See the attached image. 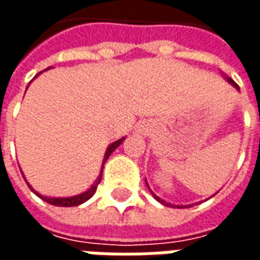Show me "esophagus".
Returning <instances> with one entry per match:
<instances>
[{"instance_id":"1","label":"esophagus","mask_w":260,"mask_h":260,"mask_svg":"<svg viewBox=\"0 0 260 260\" xmlns=\"http://www.w3.org/2000/svg\"><path fill=\"white\" fill-rule=\"evenodd\" d=\"M146 126H147L146 124H145V125H141V129H146Z\"/></svg>"}]
</instances>
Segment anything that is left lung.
I'll return each mask as SVG.
<instances>
[{"label": "left lung", "mask_w": 260, "mask_h": 260, "mask_svg": "<svg viewBox=\"0 0 260 260\" xmlns=\"http://www.w3.org/2000/svg\"><path fill=\"white\" fill-rule=\"evenodd\" d=\"M227 80H229V82H230V83H231V85L234 86L235 89H240V87H238V85H237V83H235L234 80H233V79H230V78H229V79H227ZM146 185H147V184H146ZM147 188H149V186H147ZM149 189H150V188H149ZM150 192H152V191H150ZM152 195L154 196V198H156V199H157V201L160 202V203H163V205H166V206H171V205H170V203H166V202H164V201H161V199H160V198H158V196L154 195V193H153V192H152ZM177 207H180V206H177Z\"/></svg>", "instance_id": "obj_1"}]
</instances>
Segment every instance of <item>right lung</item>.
<instances>
[{
    "label": "right lung",
    "mask_w": 260,
    "mask_h": 260,
    "mask_svg": "<svg viewBox=\"0 0 260 260\" xmlns=\"http://www.w3.org/2000/svg\"><path fill=\"white\" fill-rule=\"evenodd\" d=\"M42 74V72H40ZM122 141H124V138L122 139H118V141H115L114 143H111L110 146H108L107 152H106V154H104V158H103V166H102V173H100V175H99V178H97V181L93 184V185L87 189L86 192H83V193H80V195H76V196H71V198H47V196H43L40 195V193H37L35 189H31V186L29 185V188H30L31 191L35 192L40 199H43V201H46L47 203H50V205H54V206H64V207H69V206H78V205H80V203H83V202L89 201L91 196L94 195V192H96L97 189V185L100 184V181H102V174H103V169H104V163L107 161V158L110 157V154L117 149V147L122 143Z\"/></svg>",
    "instance_id": "right-lung-1"
}]
</instances>
